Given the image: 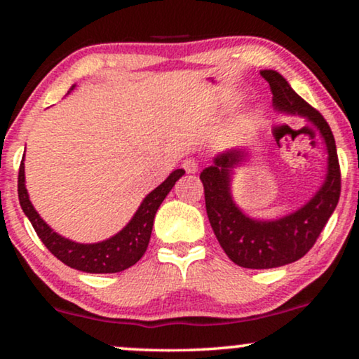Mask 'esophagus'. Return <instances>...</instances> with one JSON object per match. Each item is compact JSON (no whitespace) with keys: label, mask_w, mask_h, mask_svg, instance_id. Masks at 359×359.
Returning a JSON list of instances; mask_svg holds the SVG:
<instances>
[{"label":"esophagus","mask_w":359,"mask_h":359,"mask_svg":"<svg viewBox=\"0 0 359 359\" xmlns=\"http://www.w3.org/2000/svg\"><path fill=\"white\" fill-rule=\"evenodd\" d=\"M183 168L186 170V173H196V171H198V163H196V160H193V158H186L184 161H183Z\"/></svg>","instance_id":"34e87169"}]
</instances>
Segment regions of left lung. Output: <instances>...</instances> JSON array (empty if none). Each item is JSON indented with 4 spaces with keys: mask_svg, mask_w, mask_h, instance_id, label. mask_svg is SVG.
Segmentation results:
<instances>
[{
    "mask_svg": "<svg viewBox=\"0 0 359 359\" xmlns=\"http://www.w3.org/2000/svg\"><path fill=\"white\" fill-rule=\"evenodd\" d=\"M273 91L276 111L307 117L317 127L328 150L325 183L309 203L279 220H253L240 210L230 196V171L243 158V151L219 155L212 166L203 170L205 210L225 255L235 264L250 269H269L297 262L317 242L335 210L341 191V173L337 145L328 122L316 107L304 101L274 70L259 72Z\"/></svg>",
    "mask_w": 359,
    "mask_h": 359,
    "instance_id": "1",
    "label": "left lung"
}]
</instances>
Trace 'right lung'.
<instances>
[{"label": "right lung", "instance_id": "obj_1", "mask_svg": "<svg viewBox=\"0 0 359 359\" xmlns=\"http://www.w3.org/2000/svg\"><path fill=\"white\" fill-rule=\"evenodd\" d=\"M184 175V170H175L158 188H155L144 199L134 217L119 233L100 243H76L67 240L53 232L48 225L36 212L29 201V194L24 184V160L19 166L18 176V194L19 204L31 220L37 237L42 240L48 252L57 257L67 266L80 269L83 273H119L134 266L144 257L149 247L154 219L160 204L163 203L166 194L170 193L176 181Z\"/></svg>", "mask_w": 359, "mask_h": 359}]
</instances>
